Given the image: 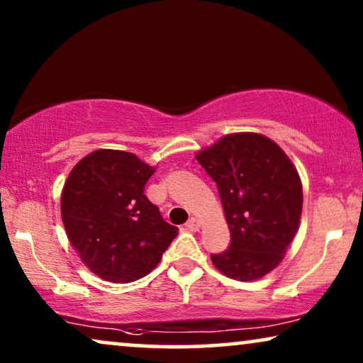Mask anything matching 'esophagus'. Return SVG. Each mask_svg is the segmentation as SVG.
<instances>
[{
  "instance_id": "34e87169",
  "label": "esophagus",
  "mask_w": 363,
  "mask_h": 363,
  "mask_svg": "<svg viewBox=\"0 0 363 363\" xmlns=\"http://www.w3.org/2000/svg\"><path fill=\"white\" fill-rule=\"evenodd\" d=\"M185 228L190 231H198L200 230V220H198V218H190V220L186 221Z\"/></svg>"
}]
</instances>
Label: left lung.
<instances>
[{
	"instance_id": "left-lung-1",
	"label": "left lung",
	"mask_w": 363,
	"mask_h": 363,
	"mask_svg": "<svg viewBox=\"0 0 363 363\" xmlns=\"http://www.w3.org/2000/svg\"><path fill=\"white\" fill-rule=\"evenodd\" d=\"M216 183L231 245L211 255L218 271L255 281L279 264L294 240L302 211V183L282 148L261 133L223 137L196 153Z\"/></svg>"
}]
</instances>
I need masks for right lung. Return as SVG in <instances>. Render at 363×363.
Instances as JSON below:
<instances>
[{
	"instance_id": "add662e5",
	"label": "right lung",
	"mask_w": 363,
	"mask_h": 363,
	"mask_svg": "<svg viewBox=\"0 0 363 363\" xmlns=\"http://www.w3.org/2000/svg\"><path fill=\"white\" fill-rule=\"evenodd\" d=\"M153 172L133 153L101 148L84 157L64 183L67 238L102 279L125 284L147 276L178 235L143 195Z\"/></svg>"
}]
</instances>
